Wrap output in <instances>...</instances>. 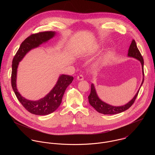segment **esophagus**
<instances>
[{
  "label": "esophagus",
  "mask_w": 155,
  "mask_h": 155,
  "mask_svg": "<svg viewBox=\"0 0 155 155\" xmlns=\"http://www.w3.org/2000/svg\"><path fill=\"white\" fill-rule=\"evenodd\" d=\"M77 79L78 80H83V79H84V77H83V75H78L77 76Z\"/></svg>",
  "instance_id": "34e87169"
}]
</instances>
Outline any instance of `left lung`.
<instances>
[{"instance_id": "1", "label": "left lung", "mask_w": 155, "mask_h": 155, "mask_svg": "<svg viewBox=\"0 0 155 155\" xmlns=\"http://www.w3.org/2000/svg\"><path fill=\"white\" fill-rule=\"evenodd\" d=\"M127 55H128V56L134 58L140 61L141 64H142V73H143V75L144 76L143 59V57H142L140 52L139 51V50L137 47L136 41L134 40H132L131 42V44H130L129 50H128ZM143 80H144V78H143V81L141 84V86L142 85V84L143 83ZM139 92V90L137 91V93H136V96L134 97V98L132 99L129 102H128L127 104L123 105V106H120V107H115V106L108 105V104L104 102L103 101H102L101 99H99V98L98 97V96L96 94L94 84H91V93H90V94L89 95V96H88V100H89V102H90V105L93 107H94L96 109V111L98 112L99 113H101V114H102L104 115H114V114H117L121 113V112L125 111V110H127L129 107H130L131 105L133 104L134 102H135Z\"/></svg>"}]
</instances>
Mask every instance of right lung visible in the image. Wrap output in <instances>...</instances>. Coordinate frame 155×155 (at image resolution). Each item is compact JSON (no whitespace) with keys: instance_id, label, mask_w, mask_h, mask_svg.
Listing matches in <instances>:
<instances>
[{"instance_id":"right-lung-1","label":"right lung","mask_w":155,"mask_h":155,"mask_svg":"<svg viewBox=\"0 0 155 155\" xmlns=\"http://www.w3.org/2000/svg\"><path fill=\"white\" fill-rule=\"evenodd\" d=\"M55 34L54 32L45 31L31 34L22 43L15 55L12 61V71L11 76L12 86L14 93L25 109L32 114L37 115H47L54 112L59 107L67 87L72 82L74 77L70 75H62L59 77L53 89L43 98L32 101L23 97L17 90L16 80V72L19 62L31 49L38 47L43 42H46Z\"/></svg>"}]
</instances>
